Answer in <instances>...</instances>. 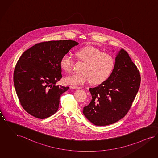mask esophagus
Listing matches in <instances>:
<instances>
[{
	"label": "esophagus",
	"instance_id": "esophagus-1",
	"mask_svg": "<svg viewBox=\"0 0 158 158\" xmlns=\"http://www.w3.org/2000/svg\"><path fill=\"white\" fill-rule=\"evenodd\" d=\"M72 89H82L81 87H77V86H71L70 87Z\"/></svg>",
	"mask_w": 158,
	"mask_h": 158
}]
</instances>
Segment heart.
<instances>
[{
  "label": "heart",
  "mask_w": 158,
  "mask_h": 158,
  "mask_svg": "<svg viewBox=\"0 0 158 158\" xmlns=\"http://www.w3.org/2000/svg\"><path fill=\"white\" fill-rule=\"evenodd\" d=\"M76 57L85 63L81 74H75L65 78L66 84L78 85L92 82L99 84L106 81L114 70L115 60L109 53L94 47H88L78 50ZM74 64V60L69 54H65L60 60V64L63 70L70 73Z\"/></svg>",
  "instance_id": "1"
}]
</instances>
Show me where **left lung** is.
<instances>
[{"label":"left lung","mask_w":158,"mask_h":158,"mask_svg":"<svg viewBox=\"0 0 158 158\" xmlns=\"http://www.w3.org/2000/svg\"><path fill=\"white\" fill-rule=\"evenodd\" d=\"M140 84L139 71L128 53L121 49L111 76L98 86L89 89L92 99L84 107V115L97 126L116 123L128 113Z\"/></svg>","instance_id":"left-lung-1"}]
</instances>
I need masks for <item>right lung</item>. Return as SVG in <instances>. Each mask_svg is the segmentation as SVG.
<instances>
[{
	"instance_id": "add662e5",
	"label": "right lung",
	"mask_w": 158,
	"mask_h": 158,
	"mask_svg": "<svg viewBox=\"0 0 158 158\" xmlns=\"http://www.w3.org/2000/svg\"><path fill=\"white\" fill-rule=\"evenodd\" d=\"M78 44L71 40L41 42L27 49L19 59L14 85L21 105L31 115L44 119L58 110L61 94L69 88L56 85L62 78L60 60Z\"/></svg>"
}]
</instances>
